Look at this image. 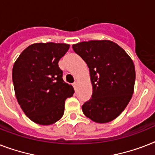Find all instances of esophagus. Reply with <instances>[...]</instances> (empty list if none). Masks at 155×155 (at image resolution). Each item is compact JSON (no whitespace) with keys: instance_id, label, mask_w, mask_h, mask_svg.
<instances>
[{"instance_id":"obj_1","label":"esophagus","mask_w":155,"mask_h":155,"mask_svg":"<svg viewBox=\"0 0 155 155\" xmlns=\"http://www.w3.org/2000/svg\"><path fill=\"white\" fill-rule=\"evenodd\" d=\"M77 86H78L77 83H74L73 87H74V88H75V90H76V88H77Z\"/></svg>"}]
</instances>
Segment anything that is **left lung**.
Here are the masks:
<instances>
[{
    "label": "left lung",
    "instance_id": "1",
    "mask_svg": "<svg viewBox=\"0 0 155 155\" xmlns=\"http://www.w3.org/2000/svg\"><path fill=\"white\" fill-rule=\"evenodd\" d=\"M90 71L92 95L84 103V115L98 123L116 119L134 93L135 68L131 58L119 45L108 40L84 41L72 45Z\"/></svg>",
    "mask_w": 155,
    "mask_h": 155
}]
</instances>
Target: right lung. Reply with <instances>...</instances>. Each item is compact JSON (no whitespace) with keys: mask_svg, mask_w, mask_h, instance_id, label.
<instances>
[{"mask_svg":"<svg viewBox=\"0 0 155 155\" xmlns=\"http://www.w3.org/2000/svg\"><path fill=\"white\" fill-rule=\"evenodd\" d=\"M70 45L36 43L17 58L12 68L15 95L25 114L34 123L51 125L62 118L73 87L63 80L58 62Z\"/></svg>","mask_w":155,"mask_h":155,"instance_id":"right-lung-1","label":"right lung"}]
</instances>
